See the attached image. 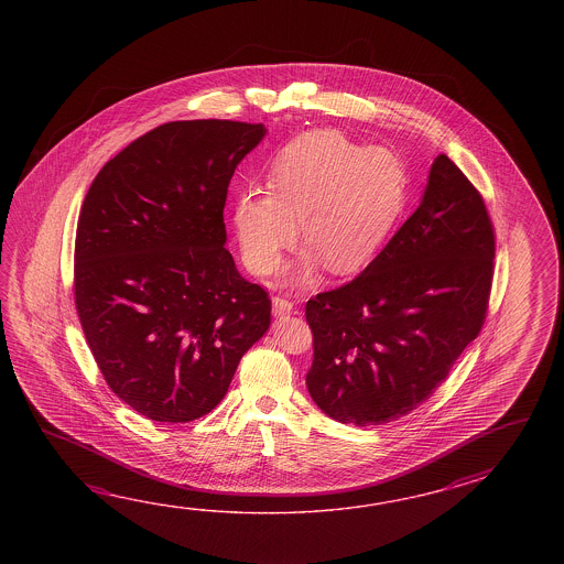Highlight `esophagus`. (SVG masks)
Returning a JSON list of instances; mask_svg holds the SVG:
<instances>
[{
    "label": "esophagus",
    "instance_id": "34e87169",
    "mask_svg": "<svg viewBox=\"0 0 564 564\" xmlns=\"http://www.w3.org/2000/svg\"><path fill=\"white\" fill-rule=\"evenodd\" d=\"M292 311H294L292 300L284 299V296H274V300H272V314L274 316H286Z\"/></svg>",
    "mask_w": 564,
    "mask_h": 564
}]
</instances>
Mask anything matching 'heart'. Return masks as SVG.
<instances>
[{
    "label": "heart",
    "instance_id": "b5f03b06",
    "mask_svg": "<svg viewBox=\"0 0 564 564\" xmlns=\"http://www.w3.org/2000/svg\"><path fill=\"white\" fill-rule=\"evenodd\" d=\"M274 193H243L234 212L241 253L260 276L276 274L296 238L336 274L352 272L383 246L408 197V173L395 153L336 131L288 143L272 169ZM312 265L294 278L306 282Z\"/></svg>",
    "mask_w": 564,
    "mask_h": 564
}]
</instances>
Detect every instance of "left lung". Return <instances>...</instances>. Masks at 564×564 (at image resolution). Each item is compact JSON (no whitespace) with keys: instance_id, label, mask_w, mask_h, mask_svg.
Wrapping results in <instances>:
<instances>
[{"instance_id":"left-lung-1","label":"left lung","mask_w":564,"mask_h":564,"mask_svg":"<svg viewBox=\"0 0 564 564\" xmlns=\"http://www.w3.org/2000/svg\"><path fill=\"white\" fill-rule=\"evenodd\" d=\"M494 253L484 197L437 156L420 207L371 264L306 302L314 403L359 427L425 403L484 326Z\"/></svg>"}]
</instances>
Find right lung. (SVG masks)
<instances>
[{"label":"right lung","mask_w":564,"mask_h":564,"mask_svg":"<svg viewBox=\"0 0 564 564\" xmlns=\"http://www.w3.org/2000/svg\"><path fill=\"white\" fill-rule=\"evenodd\" d=\"M264 124L175 120L110 159L86 193L74 304L110 391L149 420L187 423L228 393L270 328L264 288L240 276L224 207Z\"/></svg>","instance_id":"obj_1"}]
</instances>
